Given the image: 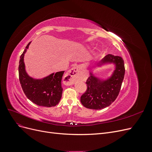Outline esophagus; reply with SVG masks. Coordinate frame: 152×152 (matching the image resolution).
<instances>
[{
    "label": "esophagus",
    "mask_w": 152,
    "mask_h": 152,
    "mask_svg": "<svg viewBox=\"0 0 152 152\" xmlns=\"http://www.w3.org/2000/svg\"><path fill=\"white\" fill-rule=\"evenodd\" d=\"M80 68L79 66H75L68 70L64 77V81L67 85H72L79 79L80 76Z\"/></svg>",
    "instance_id": "esophagus-1"
}]
</instances>
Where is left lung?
I'll return each mask as SVG.
<instances>
[{"label":"left lung","instance_id":"obj_1","mask_svg":"<svg viewBox=\"0 0 152 152\" xmlns=\"http://www.w3.org/2000/svg\"><path fill=\"white\" fill-rule=\"evenodd\" d=\"M109 65L114 66L110 75L103 77L95 75L94 69ZM124 74L125 67L122 58L111 54L107 55L89 70V76L86 81L87 89L81 96V103L86 108L93 110H101L108 107L118 95Z\"/></svg>","mask_w":152,"mask_h":152}]
</instances>
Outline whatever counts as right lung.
<instances>
[{
    "label": "right lung",
    "instance_id": "1",
    "mask_svg": "<svg viewBox=\"0 0 152 152\" xmlns=\"http://www.w3.org/2000/svg\"><path fill=\"white\" fill-rule=\"evenodd\" d=\"M31 42L21 55L19 62V79L21 87L28 99L37 105L45 107H55L61 98V79L65 71L52 73L48 76L36 79L26 72L24 56Z\"/></svg>",
    "mask_w": 152,
    "mask_h": 152
}]
</instances>
